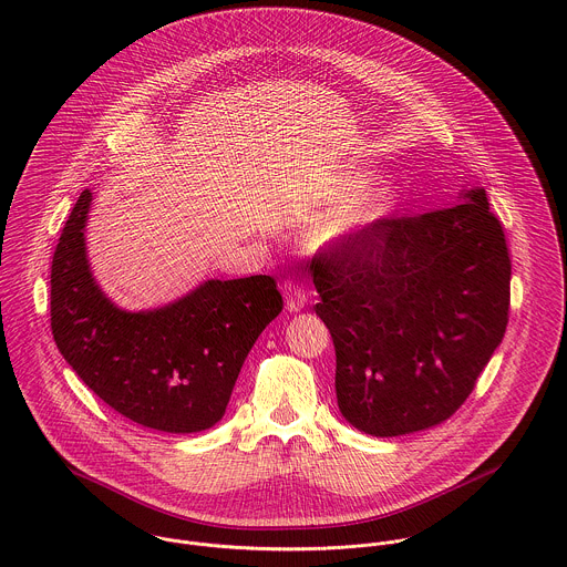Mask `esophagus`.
Listing matches in <instances>:
<instances>
[{"mask_svg": "<svg viewBox=\"0 0 567 567\" xmlns=\"http://www.w3.org/2000/svg\"><path fill=\"white\" fill-rule=\"evenodd\" d=\"M284 299H286V310L288 312H301L308 303L306 290L297 281H286L284 284Z\"/></svg>", "mask_w": 567, "mask_h": 567, "instance_id": "esophagus-1", "label": "esophagus"}]
</instances>
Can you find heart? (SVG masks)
<instances>
[{
	"label": "heart",
	"mask_w": 567,
	"mask_h": 567,
	"mask_svg": "<svg viewBox=\"0 0 567 567\" xmlns=\"http://www.w3.org/2000/svg\"><path fill=\"white\" fill-rule=\"evenodd\" d=\"M360 187L362 178H347L340 183L333 196L338 203L331 205V209L312 229V238L317 243H347L384 223L393 214L398 200L389 187L355 194Z\"/></svg>",
	"instance_id": "1"
}]
</instances>
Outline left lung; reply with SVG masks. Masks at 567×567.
Instances as JSON below:
<instances>
[{
	"mask_svg": "<svg viewBox=\"0 0 567 567\" xmlns=\"http://www.w3.org/2000/svg\"><path fill=\"white\" fill-rule=\"evenodd\" d=\"M310 275L336 349L338 408L371 436L450 419L508 323L511 259L483 187L329 244Z\"/></svg>",
	"mask_w": 567,
	"mask_h": 567,
	"instance_id": "left-lung-1",
	"label": "left lung"
}]
</instances>
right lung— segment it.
<instances>
[{"mask_svg":"<svg viewBox=\"0 0 567 567\" xmlns=\"http://www.w3.org/2000/svg\"><path fill=\"white\" fill-rule=\"evenodd\" d=\"M91 189L59 238L52 279V333L82 382L122 416L187 434L216 425L257 336L284 308L268 275L209 279L157 310L126 312L95 284L84 246Z\"/></svg>","mask_w":567,"mask_h":567,"instance_id":"right-lung-1","label":"right lung"}]
</instances>
